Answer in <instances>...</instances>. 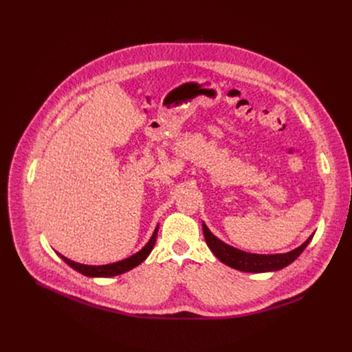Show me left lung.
Returning <instances> with one entry per match:
<instances>
[{
	"label": "left lung",
	"mask_w": 352,
	"mask_h": 352,
	"mask_svg": "<svg viewBox=\"0 0 352 352\" xmlns=\"http://www.w3.org/2000/svg\"><path fill=\"white\" fill-rule=\"evenodd\" d=\"M202 231H204L207 245L210 247V250L218 260L221 263H224L226 265L243 272H270V271L283 270L284 267L289 265L292 261L297 260L314 236V234L309 235L304 244H301L298 248H295L289 252L265 255V254L245 252L223 243L208 230L206 223H202Z\"/></svg>",
	"instance_id": "1"
}]
</instances>
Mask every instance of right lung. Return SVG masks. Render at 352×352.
<instances>
[{
    "label": "right lung",
    "mask_w": 352,
    "mask_h": 352,
    "mask_svg": "<svg viewBox=\"0 0 352 352\" xmlns=\"http://www.w3.org/2000/svg\"><path fill=\"white\" fill-rule=\"evenodd\" d=\"M157 232H158V226L154 230L153 236L150 238V241L145 244V247L142 250H140L137 254H134L131 256L125 258V260H122V261L113 263V264H107V265H85V264L71 261V260H68L67 256H64L61 254H58V255L63 258L64 263H67L71 268L81 272L85 276H100V278H107V276H116V275L124 274V272H126L129 270L135 268L137 265H140L145 260V258L150 255V252L153 251V248L155 245V241H157Z\"/></svg>",
    "instance_id": "obj_1"
}]
</instances>
